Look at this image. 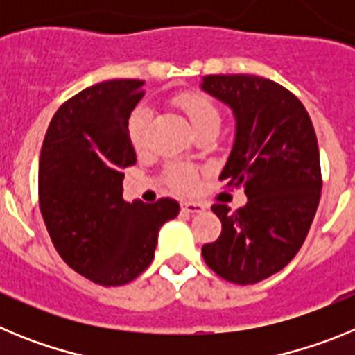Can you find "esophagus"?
<instances>
[{
	"mask_svg": "<svg viewBox=\"0 0 355 355\" xmlns=\"http://www.w3.org/2000/svg\"><path fill=\"white\" fill-rule=\"evenodd\" d=\"M181 209L187 213H200L205 211L206 206L200 202H181Z\"/></svg>",
	"mask_w": 355,
	"mask_h": 355,
	"instance_id": "34e87169",
	"label": "esophagus"
}]
</instances>
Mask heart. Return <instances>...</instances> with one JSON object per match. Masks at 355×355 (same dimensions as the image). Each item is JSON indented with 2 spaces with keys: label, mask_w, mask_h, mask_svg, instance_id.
Returning <instances> with one entry per match:
<instances>
[{
  "label": "heart",
  "mask_w": 355,
  "mask_h": 355,
  "mask_svg": "<svg viewBox=\"0 0 355 355\" xmlns=\"http://www.w3.org/2000/svg\"><path fill=\"white\" fill-rule=\"evenodd\" d=\"M175 105L183 110L196 133L206 130V128H216V130L220 128V112H218L215 103L205 94H180L175 97ZM150 121H153V110L146 105L137 106L128 117V137H130L135 149H142L146 146ZM167 181L178 192L192 193L199 184V172L190 165L175 163L167 168Z\"/></svg>",
  "instance_id": "obj_1"
}]
</instances>
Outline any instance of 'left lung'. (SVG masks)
<instances>
[{
  "mask_svg": "<svg viewBox=\"0 0 355 355\" xmlns=\"http://www.w3.org/2000/svg\"><path fill=\"white\" fill-rule=\"evenodd\" d=\"M200 89L233 110L236 133L220 180L247 196L236 211L211 206L222 233L202 245V258L229 283H259L295 258L315 218L322 192L315 128L302 103L266 78L213 74Z\"/></svg>",
  "mask_w": 355,
  "mask_h": 355,
  "instance_id": "left-lung-1",
  "label": "left lung"
}]
</instances>
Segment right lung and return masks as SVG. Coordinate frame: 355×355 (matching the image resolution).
<instances>
[{
    "instance_id": "1",
    "label": "right lung",
    "mask_w": 355,
    "mask_h": 355,
    "mask_svg": "<svg viewBox=\"0 0 355 355\" xmlns=\"http://www.w3.org/2000/svg\"><path fill=\"white\" fill-rule=\"evenodd\" d=\"M144 81L110 80L81 90L51 119L39 159V202L53 245L72 270L122 286L155 258L159 227L180 213L174 199H122V168L137 162L128 117Z\"/></svg>"
}]
</instances>
